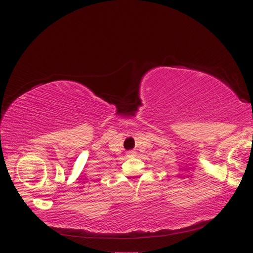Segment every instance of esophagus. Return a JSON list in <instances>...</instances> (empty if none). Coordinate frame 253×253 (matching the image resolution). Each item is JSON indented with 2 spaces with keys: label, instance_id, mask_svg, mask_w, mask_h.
Here are the masks:
<instances>
[{
  "label": "esophagus",
  "instance_id": "obj_1",
  "mask_svg": "<svg viewBox=\"0 0 253 253\" xmlns=\"http://www.w3.org/2000/svg\"><path fill=\"white\" fill-rule=\"evenodd\" d=\"M136 155V152L135 151H128L127 152V157L128 158H133Z\"/></svg>",
  "mask_w": 253,
  "mask_h": 253
}]
</instances>
